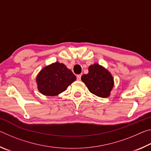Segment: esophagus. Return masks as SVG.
<instances>
[{"label":"esophagus","instance_id":"1","mask_svg":"<svg viewBox=\"0 0 151 151\" xmlns=\"http://www.w3.org/2000/svg\"><path fill=\"white\" fill-rule=\"evenodd\" d=\"M81 75H78L77 76H76V78H77L78 81H80L81 79Z\"/></svg>","mask_w":151,"mask_h":151}]
</instances>
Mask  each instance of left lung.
Here are the masks:
<instances>
[{"mask_svg": "<svg viewBox=\"0 0 151 151\" xmlns=\"http://www.w3.org/2000/svg\"><path fill=\"white\" fill-rule=\"evenodd\" d=\"M81 80L91 93L102 98L110 95L114 85L111 73L98 64L89 66L88 73L82 76Z\"/></svg>", "mask_w": 151, "mask_h": 151, "instance_id": "left-lung-1", "label": "left lung"}]
</instances>
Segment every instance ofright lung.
<instances>
[{"label":"right lung","instance_id":"obj_1","mask_svg":"<svg viewBox=\"0 0 151 151\" xmlns=\"http://www.w3.org/2000/svg\"><path fill=\"white\" fill-rule=\"evenodd\" d=\"M76 79L72 71L63 63H53L42 69L37 77L38 88L42 94L55 96L63 93Z\"/></svg>","mask_w":151,"mask_h":151}]
</instances>
